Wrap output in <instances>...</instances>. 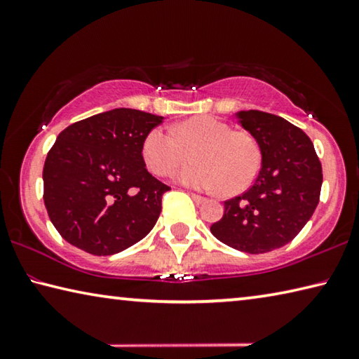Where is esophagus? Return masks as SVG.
Wrapping results in <instances>:
<instances>
[{"instance_id":"esophagus-1","label":"esophagus","mask_w":359,"mask_h":359,"mask_svg":"<svg viewBox=\"0 0 359 359\" xmlns=\"http://www.w3.org/2000/svg\"><path fill=\"white\" fill-rule=\"evenodd\" d=\"M190 196L196 204H203V203L208 201V199H205L204 196H199V194H196V193H190Z\"/></svg>"}]
</instances>
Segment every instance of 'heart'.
<instances>
[{"instance_id": "b5f03b06", "label": "heart", "mask_w": 359, "mask_h": 359, "mask_svg": "<svg viewBox=\"0 0 359 359\" xmlns=\"http://www.w3.org/2000/svg\"><path fill=\"white\" fill-rule=\"evenodd\" d=\"M196 161L175 172V180L196 190L241 193L250 187L261 169V150L245 131H233L231 125L212 115H198L172 126L145 135L142 160L155 175L171 174L190 151Z\"/></svg>"}]
</instances>
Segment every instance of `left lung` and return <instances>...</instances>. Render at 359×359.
Segmentation results:
<instances>
[{"label":"left lung","instance_id":"8db88e82","mask_svg":"<svg viewBox=\"0 0 359 359\" xmlns=\"http://www.w3.org/2000/svg\"><path fill=\"white\" fill-rule=\"evenodd\" d=\"M236 117L258 142L261 169L244 194L224 201L210 233L236 250L266 253L287 245L311 220L320 201L321 163L306 133L278 115L241 111Z\"/></svg>","mask_w":359,"mask_h":359}]
</instances>
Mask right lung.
I'll return each mask as SVG.
<instances>
[{"instance_id":"1","label":"right lung","mask_w":359,"mask_h":359,"mask_svg":"<svg viewBox=\"0 0 359 359\" xmlns=\"http://www.w3.org/2000/svg\"><path fill=\"white\" fill-rule=\"evenodd\" d=\"M161 121L160 115L120 107L60 133L42 171L44 204L71 245L107 257L155 226L163 194L171 188L145 169L141 147Z\"/></svg>"}]
</instances>
